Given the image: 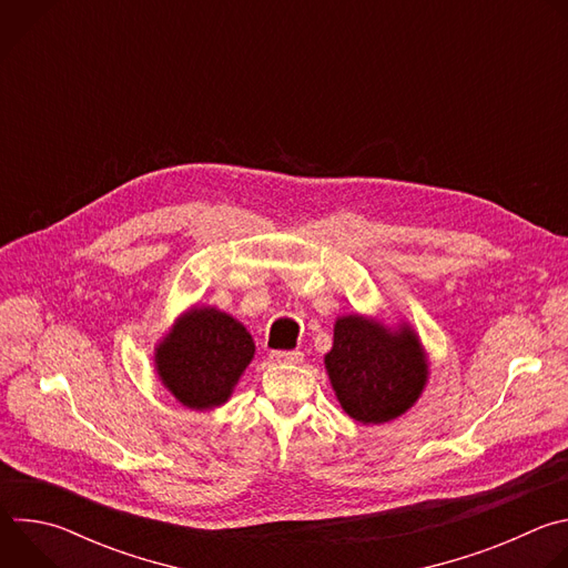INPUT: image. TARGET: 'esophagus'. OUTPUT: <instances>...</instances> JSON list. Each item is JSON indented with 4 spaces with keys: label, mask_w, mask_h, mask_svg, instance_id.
<instances>
[{
    "label": "esophagus",
    "mask_w": 568,
    "mask_h": 568,
    "mask_svg": "<svg viewBox=\"0 0 568 568\" xmlns=\"http://www.w3.org/2000/svg\"><path fill=\"white\" fill-rule=\"evenodd\" d=\"M270 359L274 364H301L303 362V353L301 351H274L270 353Z\"/></svg>",
    "instance_id": "obj_1"
}]
</instances>
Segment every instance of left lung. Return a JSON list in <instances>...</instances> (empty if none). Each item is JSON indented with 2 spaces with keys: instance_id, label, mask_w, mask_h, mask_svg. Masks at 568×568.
<instances>
[{
  "instance_id": "obj_1",
  "label": "left lung",
  "mask_w": 568,
  "mask_h": 568,
  "mask_svg": "<svg viewBox=\"0 0 568 568\" xmlns=\"http://www.w3.org/2000/svg\"><path fill=\"white\" fill-rule=\"evenodd\" d=\"M323 364L342 409L362 425H384L407 414L429 382L427 351L409 323L386 326L359 312L337 316Z\"/></svg>"
}]
</instances>
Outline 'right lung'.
<instances>
[{
    "label": "right lung",
    "instance_id": "1",
    "mask_svg": "<svg viewBox=\"0 0 568 568\" xmlns=\"http://www.w3.org/2000/svg\"><path fill=\"white\" fill-rule=\"evenodd\" d=\"M254 353L237 318L213 305H191L154 346V371L182 407L211 412L231 397Z\"/></svg>",
    "mask_w": 568,
    "mask_h": 568
}]
</instances>
